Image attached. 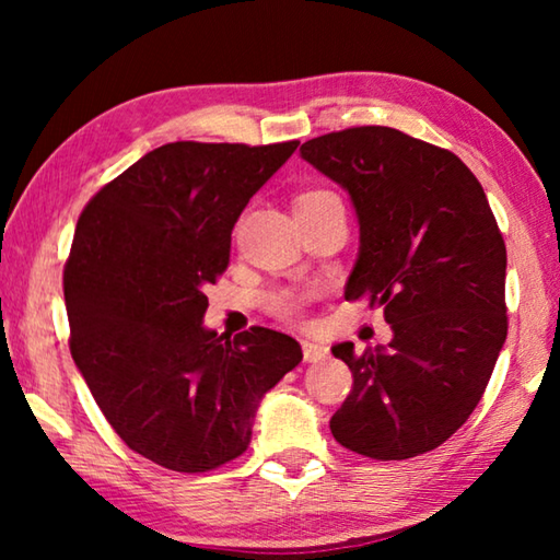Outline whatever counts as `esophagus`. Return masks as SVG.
<instances>
[{
    "label": "esophagus",
    "mask_w": 560,
    "mask_h": 560,
    "mask_svg": "<svg viewBox=\"0 0 560 560\" xmlns=\"http://www.w3.org/2000/svg\"><path fill=\"white\" fill-rule=\"evenodd\" d=\"M303 360L306 363H318V360L328 358V348L324 343H318V340H303Z\"/></svg>",
    "instance_id": "obj_1"
}]
</instances>
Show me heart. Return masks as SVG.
Listing matches in <instances>:
<instances>
[{
    "label": "heart",
    "mask_w": 560,
    "mask_h": 560,
    "mask_svg": "<svg viewBox=\"0 0 560 560\" xmlns=\"http://www.w3.org/2000/svg\"><path fill=\"white\" fill-rule=\"evenodd\" d=\"M320 195H334V192H326V189H316V192L301 195L299 200H311V197H320ZM269 308L273 311V314H279L283 318H291V316L299 314L301 296H296V293H293V291H279V293H273V296L269 299Z\"/></svg>",
    "instance_id": "b5f03b06"
}]
</instances>
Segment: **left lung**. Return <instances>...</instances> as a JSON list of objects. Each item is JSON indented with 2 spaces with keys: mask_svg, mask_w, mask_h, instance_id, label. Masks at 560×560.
<instances>
[{
  "mask_svg": "<svg viewBox=\"0 0 560 560\" xmlns=\"http://www.w3.org/2000/svg\"><path fill=\"white\" fill-rule=\"evenodd\" d=\"M301 158L348 192L360 246L346 299L371 296L387 346L330 350L353 390L330 417L346 450L410 459L457 432L506 340V246L479 179L438 145L385 126L328 132Z\"/></svg>",
  "mask_w": 560,
  "mask_h": 560,
  "instance_id": "1",
  "label": "left lung"
}]
</instances>
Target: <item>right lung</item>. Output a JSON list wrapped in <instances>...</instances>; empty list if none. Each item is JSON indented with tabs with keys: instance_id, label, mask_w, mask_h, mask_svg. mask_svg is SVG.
<instances>
[{
	"instance_id": "obj_1",
	"label": "right lung",
	"mask_w": 560,
	"mask_h": 560,
	"mask_svg": "<svg viewBox=\"0 0 560 560\" xmlns=\"http://www.w3.org/2000/svg\"><path fill=\"white\" fill-rule=\"evenodd\" d=\"M296 148L167 143L75 224L63 271L73 363L118 438L160 467L195 474L240 457L261 397L301 363L287 334L230 338L202 320L234 222Z\"/></svg>"
}]
</instances>
